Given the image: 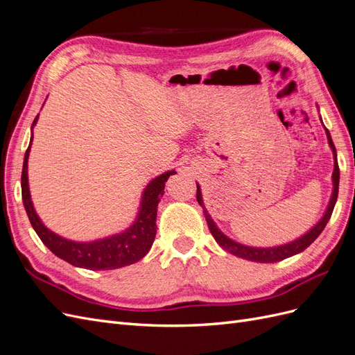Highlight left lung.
I'll return each instance as SVG.
<instances>
[{
  "label": "left lung",
  "mask_w": 355,
  "mask_h": 355,
  "mask_svg": "<svg viewBox=\"0 0 355 355\" xmlns=\"http://www.w3.org/2000/svg\"><path fill=\"white\" fill-rule=\"evenodd\" d=\"M326 135H327L329 145L331 148L333 158H335V168H333V175H331L333 191H331L329 206H327V209L323 214V218H321L317 222V225H314V227L311 228L308 232H305L302 237H299V239L290 241V243H286V244H282V245H274V247H252V245H245V244H241V243L231 240L230 237H227V235H225L218 228V225L214 223V220L211 219L206 206H204L202 196H201V188L197 184V201H198L200 206L202 207L204 216H206V220H207V225H209V230H210L211 235L223 250H227V252H230L235 256H239V257H241V259H245V261H253V262H261V263H272V262H280V261L286 259V257H290V256L304 252L308 245H311V243H314V240L321 234V231L326 228V225H327V222L331 216V213H333V209H335V204H336V200H338V191H339V166H338V158H336V148H335V145H333L331 136H330L327 128H326Z\"/></svg>",
  "instance_id": "1"
}]
</instances>
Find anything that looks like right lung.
<instances>
[{
  "instance_id": "1",
  "label": "right lung",
  "mask_w": 355,
  "mask_h": 355,
  "mask_svg": "<svg viewBox=\"0 0 355 355\" xmlns=\"http://www.w3.org/2000/svg\"><path fill=\"white\" fill-rule=\"evenodd\" d=\"M38 115L32 123L31 142L25 153L24 168H22V200L28 213L32 228L49 249L60 259L68 263L85 268V270H116L127 265H132L149 252L157 234V207L164 194V185L170 175H175V170H168L166 173L153 179L144 189L141 206H139L137 216L135 222L124 230L110 237L93 240V241H72L65 237H60L56 232L49 230L41 222L37 214L34 204L31 200L29 184H28V158L31 153V144L34 139V125L37 124Z\"/></svg>"
}]
</instances>
